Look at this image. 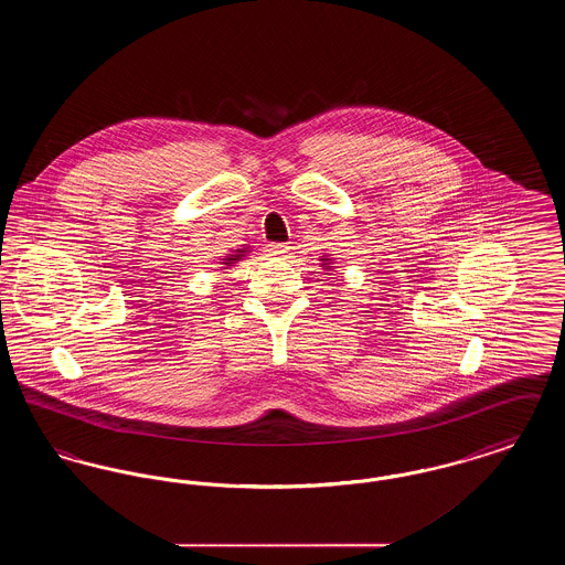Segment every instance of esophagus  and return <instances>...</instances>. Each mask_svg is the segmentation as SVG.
<instances>
[{
  "instance_id": "obj_1",
  "label": "esophagus",
  "mask_w": 565,
  "mask_h": 565,
  "mask_svg": "<svg viewBox=\"0 0 565 565\" xmlns=\"http://www.w3.org/2000/svg\"><path fill=\"white\" fill-rule=\"evenodd\" d=\"M267 252H269V256H273V258H284V256H288L290 245H286V243H270Z\"/></svg>"
}]
</instances>
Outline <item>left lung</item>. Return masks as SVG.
Segmentation results:
<instances>
[{
    "label": "left lung",
    "instance_id": "left-lung-1",
    "mask_svg": "<svg viewBox=\"0 0 565 565\" xmlns=\"http://www.w3.org/2000/svg\"><path fill=\"white\" fill-rule=\"evenodd\" d=\"M320 260H322V267H326V270L330 269V263H332V258H326V256H323V258H320Z\"/></svg>",
    "mask_w": 565,
    "mask_h": 565
}]
</instances>
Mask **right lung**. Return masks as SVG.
<instances>
[{"instance_id": "1", "label": "right lung", "mask_w": 565, "mask_h": 565, "mask_svg": "<svg viewBox=\"0 0 565 565\" xmlns=\"http://www.w3.org/2000/svg\"><path fill=\"white\" fill-rule=\"evenodd\" d=\"M247 252H249V249H247V247H239V249H233V252H231V254H226V256H224V258H222V260H224V263H220V265H224V267H222V269H228V267H233V265H235V263H239V260H242L243 256H245V254H247Z\"/></svg>"}]
</instances>
